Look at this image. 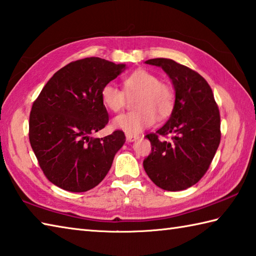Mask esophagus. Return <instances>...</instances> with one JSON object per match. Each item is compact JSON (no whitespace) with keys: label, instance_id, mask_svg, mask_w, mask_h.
<instances>
[{"label":"esophagus","instance_id":"34e87169","mask_svg":"<svg viewBox=\"0 0 256 256\" xmlns=\"http://www.w3.org/2000/svg\"><path fill=\"white\" fill-rule=\"evenodd\" d=\"M125 136H126V141L128 142H134L135 140H136L138 136V135H134V134H125Z\"/></svg>","mask_w":256,"mask_h":256}]
</instances>
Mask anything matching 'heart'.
<instances>
[{
	"label": "heart",
	"instance_id": "b5f03b06",
	"mask_svg": "<svg viewBox=\"0 0 256 256\" xmlns=\"http://www.w3.org/2000/svg\"><path fill=\"white\" fill-rule=\"evenodd\" d=\"M124 90L128 96L136 94L134 105L138 108L118 115L113 120V126L128 134H138L152 126L158 118H165L172 112L175 94L171 85L158 81L156 75L146 70H136L124 78ZM113 83H106L101 90L103 104L113 112L121 110L126 96Z\"/></svg>",
	"mask_w": 256,
	"mask_h": 256
}]
</instances>
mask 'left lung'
<instances>
[{
  "instance_id": "1",
  "label": "left lung",
  "mask_w": 256,
  "mask_h": 256,
  "mask_svg": "<svg viewBox=\"0 0 256 256\" xmlns=\"http://www.w3.org/2000/svg\"><path fill=\"white\" fill-rule=\"evenodd\" d=\"M146 64L162 68L171 78L175 102L171 116L146 138L152 152L143 166L155 185L182 191L206 173L221 141V118L212 88L198 72L170 58H152ZM173 134L170 142L158 136Z\"/></svg>"
}]
</instances>
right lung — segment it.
<instances>
[{
    "mask_svg": "<svg viewBox=\"0 0 256 256\" xmlns=\"http://www.w3.org/2000/svg\"><path fill=\"white\" fill-rule=\"evenodd\" d=\"M125 68L100 58L78 60L58 70L34 101L30 143L45 176L56 186L86 192L106 176L125 135L120 130L102 138L90 135L108 122L102 88Z\"/></svg>",
    "mask_w": 256,
    "mask_h": 256,
    "instance_id": "1",
    "label": "right lung"
}]
</instances>
